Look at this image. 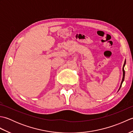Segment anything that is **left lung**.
<instances>
[{
	"label": "left lung",
	"instance_id": "left-lung-1",
	"mask_svg": "<svg viewBox=\"0 0 133 133\" xmlns=\"http://www.w3.org/2000/svg\"><path fill=\"white\" fill-rule=\"evenodd\" d=\"M125 64H126V60H125V63H124V64H123V69H122V70H123V78H122V82H121V86H120V87H119V90L120 88L121 87V86H122V84L123 82V81H124V79H125V70H124V67H125ZM119 90H118V91H119Z\"/></svg>",
	"mask_w": 133,
	"mask_h": 133
}]
</instances>
